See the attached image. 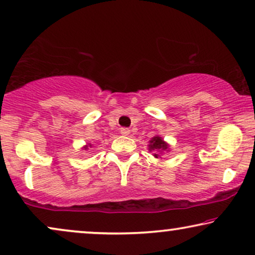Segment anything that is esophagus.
Masks as SVG:
<instances>
[{"label": "esophagus", "instance_id": "1", "mask_svg": "<svg viewBox=\"0 0 255 255\" xmlns=\"http://www.w3.org/2000/svg\"><path fill=\"white\" fill-rule=\"evenodd\" d=\"M121 133L123 135H128V133H130V130H128V128H121Z\"/></svg>", "mask_w": 255, "mask_h": 255}]
</instances>
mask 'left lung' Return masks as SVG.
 Wrapping results in <instances>:
<instances>
[{
    "instance_id": "8db88e82",
    "label": "left lung",
    "mask_w": 255,
    "mask_h": 255,
    "mask_svg": "<svg viewBox=\"0 0 255 255\" xmlns=\"http://www.w3.org/2000/svg\"><path fill=\"white\" fill-rule=\"evenodd\" d=\"M149 151H165V149H167V144L165 141L162 140L161 138L160 137H154L152 138V140L149 141ZM156 158H158V154H154Z\"/></svg>"
}]
</instances>
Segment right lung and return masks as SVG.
<instances>
[{
    "instance_id": "1",
    "label": "right lung",
    "mask_w": 255,
    "mask_h": 255,
    "mask_svg": "<svg viewBox=\"0 0 255 255\" xmlns=\"http://www.w3.org/2000/svg\"><path fill=\"white\" fill-rule=\"evenodd\" d=\"M86 148H87V147H86Z\"/></svg>"
}]
</instances>
